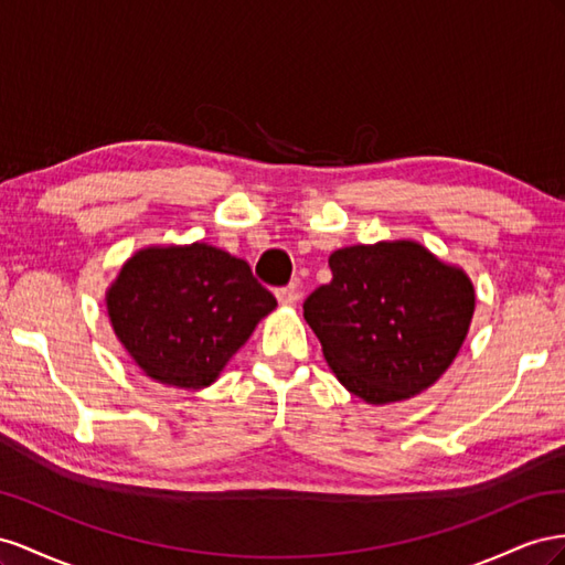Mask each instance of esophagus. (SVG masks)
<instances>
[{"label": "esophagus", "instance_id": "obj_1", "mask_svg": "<svg viewBox=\"0 0 565 565\" xmlns=\"http://www.w3.org/2000/svg\"><path fill=\"white\" fill-rule=\"evenodd\" d=\"M277 300L284 308H294V305L300 300V291L296 286H288V288H279L277 291Z\"/></svg>", "mask_w": 565, "mask_h": 565}]
</instances>
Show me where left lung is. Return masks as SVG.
<instances>
[{"mask_svg": "<svg viewBox=\"0 0 565 565\" xmlns=\"http://www.w3.org/2000/svg\"><path fill=\"white\" fill-rule=\"evenodd\" d=\"M329 267L302 310L335 379L376 407L428 391L469 335V274L414 238L338 248Z\"/></svg>", "mask_w": 565, "mask_h": 565, "instance_id": "obj_1", "label": "left lung"}]
</instances>
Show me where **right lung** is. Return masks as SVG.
<instances>
[{"instance_id": "add662e5", "label": "right lung", "mask_w": 565, "mask_h": 565, "mask_svg": "<svg viewBox=\"0 0 565 565\" xmlns=\"http://www.w3.org/2000/svg\"><path fill=\"white\" fill-rule=\"evenodd\" d=\"M274 308L246 260L205 241L143 246L106 288L127 354L151 381L182 391L215 383Z\"/></svg>"}]
</instances>
